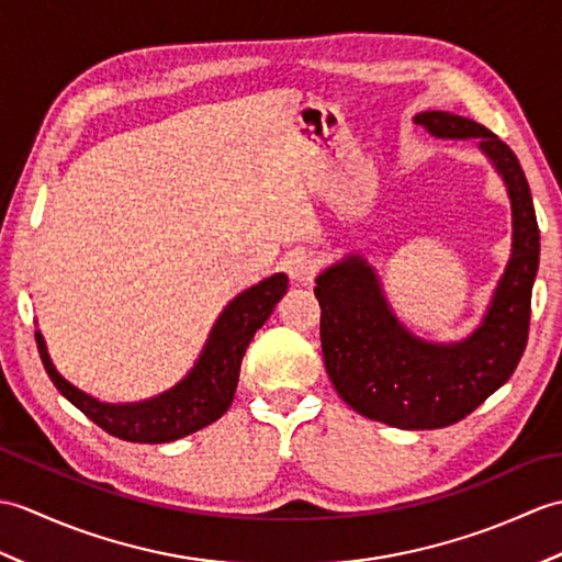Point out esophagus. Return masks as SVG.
<instances>
[{
  "label": "esophagus",
  "instance_id": "1",
  "mask_svg": "<svg viewBox=\"0 0 562 562\" xmlns=\"http://www.w3.org/2000/svg\"><path fill=\"white\" fill-rule=\"evenodd\" d=\"M284 270H288V274L294 282L308 284L314 280L318 266H316V258L312 254H304V250H294V254L284 256Z\"/></svg>",
  "mask_w": 562,
  "mask_h": 562
}]
</instances>
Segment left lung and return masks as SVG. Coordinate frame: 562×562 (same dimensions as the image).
I'll list each match as a JSON object with an SVG mask.
<instances>
[{"label": "left lung", "instance_id": "1", "mask_svg": "<svg viewBox=\"0 0 562 562\" xmlns=\"http://www.w3.org/2000/svg\"><path fill=\"white\" fill-rule=\"evenodd\" d=\"M413 121L439 139H475L503 178L512 207V254L473 333L435 342L393 314L376 270L348 254L316 278L321 348L338 396L369 420L401 429H437L463 420L515 372L527 348L531 290L539 272V224L519 159L503 139L447 111Z\"/></svg>", "mask_w": 562, "mask_h": 562}]
</instances>
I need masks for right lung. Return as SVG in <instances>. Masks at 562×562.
Wrapping results in <instances>:
<instances>
[{"label": "right lung", "mask_w": 562, "mask_h": 562, "mask_svg": "<svg viewBox=\"0 0 562 562\" xmlns=\"http://www.w3.org/2000/svg\"><path fill=\"white\" fill-rule=\"evenodd\" d=\"M284 292H288V274L274 272L236 294L214 321L190 372L171 389L135 403H105L69 384L53 364L41 330H35V342L45 372L57 391L91 423L117 439L164 445L198 432L229 411L248 342L266 324Z\"/></svg>", "instance_id": "add662e5"}]
</instances>
